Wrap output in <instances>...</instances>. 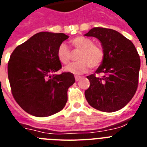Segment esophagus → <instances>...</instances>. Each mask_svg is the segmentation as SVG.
I'll list each match as a JSON object with an SVG mask.
<instances>
[{
    "mask_svg": "<svg viewBox=\"0 0 147 147\" xmlns=\"http://www.w3.org/2000/svg\"><path fill=\"white\" fill-rule=\"evenodd\" d=\"M81 78H82V77H80V76H75V80H76V81H79Z\"/></svg>",
    "mask_w": 147,
    "mask_h": 147,
    "instance_id": "esophagus-1",
    "label": "esophagus"
}]
</instances>
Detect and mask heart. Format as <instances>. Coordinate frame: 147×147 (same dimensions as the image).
Listing matches in <instances>:
<instances>
[{"instance_id": "heart-1", "label": "heart", "mask_w": 147, "mask_h": 147, "mask_svg": "<svg viewBox=\"0 0 147 147\" xmlns=\"http://www.w3.org/2000/svg\"><path fill=\"white\" fill-rule=\"evenodd\" d=\"M70 46L73 49L80 52L77 56V62L71 63L64 67L67 72L74 74H81L86 72L90 67L96 69L102 64L105 59V53L99 45L93 44L91 39L82 36H78L71 39ZM57 57L59 61L66 64L70 61L71 54L70 49L62 43L57 50Z\"/></svg>"}]
</instances>
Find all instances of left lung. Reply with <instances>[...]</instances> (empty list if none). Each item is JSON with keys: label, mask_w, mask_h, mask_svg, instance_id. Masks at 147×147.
<instances>
[{"label": "left lung", "mask_w": 147, "mask_h": 147, "mask_svg": "<svg viewBox=\"0 0 147 147\" xmlns=\"http://www.w3.org/2000/svg\"><path fill=\"white\" fill-rule=\"evenodd\" d=\"M86 36L100 41L105 59L96 74L88 76L90 86L85 91L86 99L92 108L113 112L124 108L131 100L138 86L140 59L134 45L118 32L96 27Z\"/></svg>", "instance_id": "1"}]
</instances>
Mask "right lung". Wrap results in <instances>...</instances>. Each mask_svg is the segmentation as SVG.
I'll return each mask as SVG.
<instances>
[{
	"instance_id": "obj_1",
	"label": "right lung",
	"mask_w": 147,
	"mask_h": 147,
	"mask_svg": "<svg viewBox=\"0 0 147 147\" xmlns=\"http://www.w3.org/2000/svg\"><path fill=\"white\" fill-rule=\"evenodd\" d=\"M68 36L42 32L14 49L8 61L11 92L27 113L47 117L61 111L67 101V90L75 82L69 72L54 74L61 68L58 47Z\"/></svg>"
}]
</instances>
